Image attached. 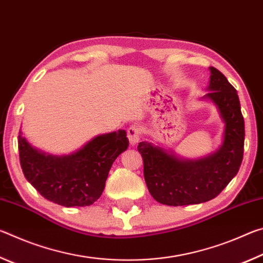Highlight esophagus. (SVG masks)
Here are the masks:
<instances>
[{
    "label": "esophagus",
    "mask_w": 263,
    "mask_h": 263,
    "mask_svg": "<svg viewBox=\"0 0 263 263\" xmlns=\"http://www.w3.org/2000/svg\"><path fill=\"white\" fill-rule=\"evenodd\" d=\"M141 128L138 125H132L127 128V138L130 140L131 146H136L140 141Z\"/></svg>",
    "instance_id": "obj_1"
}]
</instances>
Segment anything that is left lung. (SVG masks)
<instances>
[{"mask_svg": "<svg viewBox=\"0 0 263 263\" xmlns=\"http://www.w3.org/2000/svg\"><path fill=\"white\" fill-rule=\"evenodd\" d=\"M209 92L202 100L216 106L224 123L219 148L206 157L191 160L149 141L138 145L148 191L161 204L181 206L210 201L237 175L241 164L245 122L238 92L217 68L209 67Z\"/></svg>", "mask_w": 263, "mask_h": 263, "instance_id": "1", "label": "left lung"}]
</instances>
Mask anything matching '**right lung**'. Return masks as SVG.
Masks as SVG:
<instances>
[{
  "instance_id": "1",
  "label": "right lung",
  "mask_w": 263,
  "mask_h": 263,
  "mask_svg": "<svg viewBox=\"0 0 263 263\" xmlns=\"http://www.w3.org/2000/svg\"><path fill=\"white\" fill-rule=\"evenodd\" d=\"M125 130L96 136L81 148L54 155L34 147L20 130L18 151L25 179L48 201L64 206H88L103 193L111 166L127 149Z\"/></svg>"
}]
</instances>
